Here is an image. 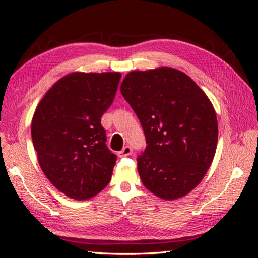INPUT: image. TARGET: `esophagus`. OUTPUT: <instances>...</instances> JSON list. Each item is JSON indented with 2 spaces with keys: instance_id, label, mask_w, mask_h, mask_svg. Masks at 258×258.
<instances>
[{
  "instance_id": "34e87169",
  "label": "esophagus",
  "mask_w": 258,
  "mask_h": 258,
  "mask_svg": "<svg viewBox=\"0 0 258 258\" xmlns=\"http://www.w3.org/2000/svg\"><path fill=\"white\" fill-rule=\"evenodd\" d=\"M131 154H132V148L130 146H126L123 148V150H120L117 155L119 157H126V156H130Z\"/></svg>"
}]
</instances>
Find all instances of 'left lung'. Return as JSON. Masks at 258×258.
<instances>
[{
  "label": "left lung",
  "instance_id": "8db88e82",
  "mask_svg": "<svg viewBox=\"0 0 258 258\" xmlns=\"http://www.w3.org/2000/svg\"><path fill=\"white\" fill-rule=\"evenodd\" d=\"M120 92L137 113L147 147L138 171L148 190L174 200L197 186L217 146V118L204 91L177 69L131 72Z\"/></svg>",
  "mask_w": 258,
  "mask_h": 258
}]
</instances>
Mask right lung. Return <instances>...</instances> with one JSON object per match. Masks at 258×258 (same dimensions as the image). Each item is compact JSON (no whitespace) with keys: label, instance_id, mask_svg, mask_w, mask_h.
<instances>
[{"label":"right lung","instance_id":"add662e5","mask_svg":"<svg viewBox=\"0 0 258 258\" xmlns=\"http://www.w3.org/2000/svg\"><path fill=\"white\" fill-rule=\"evenodd\" d=\"M120 73H72L38 103L32 139L45 176L69 198L85 200L108 185L117 157L101 117L115 99Z\"/></svg>","mask_w":258,"mask_h":258}]
</instances>
